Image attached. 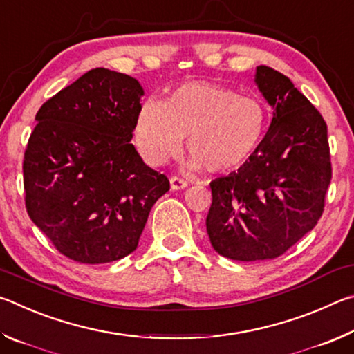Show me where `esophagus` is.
Wrapping results in <instances>:
<instances>
[{
    "mask_svg": "<svg viewBox=\"0 0 354 354\" xmlns=\"http://www.w3.org/2000/svg\"><path fill=\"white\" fill-rule=\"evenodd\" d=\"M170 185H171V190H181L187 187V181H184V179L178 178V176H171L170 178Z\"/></svg>",
    "mask_w": 354,
    "mask_h": 354,
    "instance_id": "obj_1",
    "label": "esophagus"
}]
</instances>
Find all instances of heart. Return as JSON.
Instances as JSON below:
<instances>
[{"instance_id":"b5f03b06","label":"heart","mask_w":354,"mask_h":354,"mask_svg":"<svg viewBox=\"0 0 354 354\" xmlns=\"http://www.w3.org/2000/svg\"><path fill=\"white\" fill-rule=\"evenodd\" d=\"M268 124L270 111L262 100L194 81L173 88L162 103L147 100L136 115L134 140L149 165H162L181 151L187 137L192 167L232 173L259 151Z\"/></svg>"}]
</instances>
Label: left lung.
Returning <instances> with one entry per match:
<instances>
[{
    "instance_id": "left-lung-1",
    "label": "left lung",
    "mask_w": 354,
    "mask_h": 354,
    "mask_svg": "<svg viewBox=\"0 0 354 354\" xmlns=\"http://www.w3.org/2000/svg\"><path fill=\"white\" fill-rule=\"evenodd\" d=\"M254 81L273 107L270 128L247 165L211 183L206 218L214 250L243 262L274 259L308 234L333 176L322 113L277 70L259 65Z\"/></svg>"
}]
</instances>
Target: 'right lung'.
<instances>
[{"label": "right lung", "instance_id": "right-lung-1", "mask_svg": "<svg viewBox=\"0 0 354 354\" xmlns=\"http://www.w3.org/2000/svg\"><path fill=\"white\" fill-rule=\"evenodd\" d=\"M142 95L134 77L93 68L35 115L23 159L26 211L71 261L133 253L153 205L170 190L131 143Z\"/></svg>", "mask_w": 354, "mask_h": 354}]
</instances>
